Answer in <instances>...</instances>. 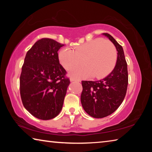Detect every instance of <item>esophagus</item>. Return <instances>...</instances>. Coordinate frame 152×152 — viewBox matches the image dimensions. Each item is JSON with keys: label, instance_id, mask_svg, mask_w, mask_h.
Instances as JSON below:
<instances>
[{"label": "esophagus", "instance_id": "esophagus-1", "mask_svg": "<svg viewBox=\"0 0 152 152\" xmlns=\"http://www.w3.org/2000/svg\"><path fill=\"white\" fill-rule=\"evenodd\" d=\"M70 81H71V82H74V81L79 82L80 80H77V79H76V78H70Z\"/></svg>", "mask_w": 152, "mask_h": 152}]
</instances>
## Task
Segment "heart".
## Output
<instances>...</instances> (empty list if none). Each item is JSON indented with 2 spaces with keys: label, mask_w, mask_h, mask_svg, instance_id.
<instances>
[{
  "label": "heart",
  "mask_w": 152,
  "mask_h": 152,
  "mask_svg": "<svg viewBox=\"0 0 152 152\" xmlns=\"http://www.w3.org/2000/svg\"><path fill=\"white\" fill-rule=\"evenodd\" d=\"M117 52L115 46L109 41L97 38L76 47L74 50L65 48L59 53V60L67 70L80 66L86 67L76 68L70 75L77 78L93 76L102 78L111 72L117 62Z\"/></svg>",
  "instance_id": "heart-1"
}]
</instances>
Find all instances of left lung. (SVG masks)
<instances>
[{
  "label": "left lung",
  "mask_w": 152,
  "mask_h": 152,
  "mask_svg": "<svg viewBox=\"0 0 152 152\" xmlns=\"http://www.w3.org/2000/svg\"><path fill=\"white\" fill-rule=\"evenodd\" d=\"M115 45L117 60L109 75L99 81H82L81 103L84 110L94 118H103L112 114L122 103L128 85L127 64L122 46L109 33H104Z\"/></svg>",
  "instance_id": "1"
}]
</instances>
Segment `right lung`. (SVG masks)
<instances>
[{
    "mask_svg": "<svg viewBox=\"0 0 152 152\" xmlns=\"http://www.w3.org/2000/svg\"><path fill=\"white\" fill-rule=\"evenodd\" d=\"M64 45L43 38L35 42L25 58L20 76V98L25 109L37 119H53L62 109L70 83L58 58V51Z\"/></svg>",
    "mask_w": 152,
    "mask_h": 152,
    "instance_id": "add662e5",
    "label": "right lung"
}]
</instances>
